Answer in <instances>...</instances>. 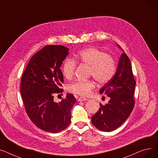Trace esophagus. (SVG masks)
Instances as JSON below:
<instances>
[{
  "mask_svg": "<svg viewBox=\"0 0 158 158\" xmlns=\"http://www.w3.org/2000/svg\"><path fill=\"white\" fill-rule=\"evenodd\" d=\"M87 100H88V99H87L85 98H83V97H80L78 99V101H87Z\"/></svg>",
  "mask_w": 158,
  "mask_h": 158,
  "instance_id": "1",
  "label": "esophagus"
}]
</instances>
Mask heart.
I'll return each mask as SVG.
<instances>
[{"mask_svg":"<svg viewBox=\"0 0 158 158\" xmlns=\"http://www.w3.org/2000/svg\"><path fill=\"white\" fill-rule=\"evenodd\" d=\"M75 60L90 66L89 75L101 84L109 81L116 71L113 57L96 48L90 47L81 50ZM75 61L72 59H66L63 64L62 73L67 79L71 78L74 75L77 65ZM94 87L95 83L93 80H80L70 84L69 90L81 96H87Z\"/></svg>","mask_w":158,"mask_h":158,"instance_id":"1","label":"heart"}]
</instances>
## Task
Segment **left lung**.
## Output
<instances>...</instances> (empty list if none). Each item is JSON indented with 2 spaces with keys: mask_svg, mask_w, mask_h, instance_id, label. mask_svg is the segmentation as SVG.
I'll use <instances>...</instances> for the list:
<instances>
[{
  "mask_svg": "<svg viewBox=\"0 0 158 158\" xmlns=\"http://www.w3.org/2000/svg\"><path fill=\"white\" fill-rule=\"evenodd\" d=\"M122 50L116 73L100 90V94H106L110 99L103 105L93 116L91 121L102 131H112L121 126L131 114L135 106L133 98L136 81L133 78L131 64L124 50Z\"/></svg>",
  "mask_w": 158,
  "mask_h": 158,
  "instance_id": "obj_1",
  "label": "left lung"
}]
</instances>
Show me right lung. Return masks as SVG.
Returning a JSON list of instances; mask_svg holds the SVG:
<instances>
[{
	"instance_id": "obj_1",
	"label": "right lung",
	"mask_w": 158,
	"mask_h": 158,
	"mask_svg": "<svg viewBox=\"0 0 158 158\" xmlns=\"http://www.w3.org/2000/svg\"><path fill=\"white\" fill-rule=\"evenodd\" d=\"M68 51L62 45L44 46L32 57L22 77L20 92L28 116L37 127L52 133L69 125L71 111L76 103L72 94L58 103L53 100L54 94L63 91L60 68Z\"/></svg>"
}]
</instances>
